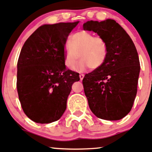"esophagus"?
Here are the masks:
<instances>
[{"mask_svg":"<svg viewBox=\"0 0 152 152\" xmlns=\"http://www.w3.org/2000/svg\"><path fill=\"white\" fill-rule=\"evenodd\" d=\"M83 78H84V75H83V74L80 75V79L81 80L83 79Z\"/></svg>","mask_w":152,"mask_h":152,"instance_id":"obj_1","label":"esophagus"}]
</instances>
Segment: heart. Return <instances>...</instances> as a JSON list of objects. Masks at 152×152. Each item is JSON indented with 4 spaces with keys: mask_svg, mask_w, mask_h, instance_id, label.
I'll return each mask as SVG.
<instances>
[{
    "mask_svg": "<svg viewBox=\"0 0 152 152\" xmlns=\"http://www.w3.org/2000/svg\"><path fill=\"white\" fill-rule=\"evenodd\" d=\"M108 50V44L103 37H95L88 31H78L70 36L69 44L64 45V64L69 69L78 72L85 71L88 67L99 69L106 60ZM79 57L81 61L78 63Z\"/></svg>",
    "mask_w": 152,
    "mask_h": 152,
    "instance_id": "heart-1",
    "label": "heart"
}]
</instances>
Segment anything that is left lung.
<instances>
[{"mask_svg":"<svg viewBox=\"0 0 152 152\" xmlns=\"http://www.w3.org/2000/svg\"><path fill=\"white\" fill-rule=\"evenodd\" d=\"M83 28L103 37L108 47L103 66L83 80L88 105L99 118L120 120L131 111L137 93L140 72L137 50L126 31L113 19L87 21Z\"/></svg>","mask_w":152,"mask_h":152,"instance_id":"left-lung-1","label":"left lung"}]
</instances>
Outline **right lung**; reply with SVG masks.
Instances as JSON below:
<instances>
[{
  "label": "right lung",
  "mask_w": 152,
  "mask_h": 152,
  "mask_svg": "<svg viewBox=\"0 0 152 152\" xmlns=\"http://www.w3.org/2000/svg\"><path fill=\"white\" fill-rule=\"evenodd\" d=\"M59 23L39 27L22 47L17 63L16 88L21 108L31 120L49 124L67 108L72 85L79 73L64 64V47L78 24Z\"/></svg>",
  "instance_id": "obj_1"
}]
</instances>
